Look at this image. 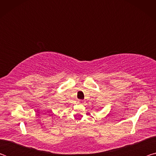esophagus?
Here are the masks:
<instances>
[{
    "instance_id": "obj_1",
    "label": "esophagus",
    "mask_w": 156,
    "mask_h": 156,
    "mask_svg": "<svg viewBox=\"0 0 156 156\" xmlns=\"http://www.w3.org/2000/svg\"><path fill=\"white\" fill-rule=\"evenodd\" d=\"M78 103H79V104H83V103H84V100H78Z\"/></svg>"
}]
</instances>
